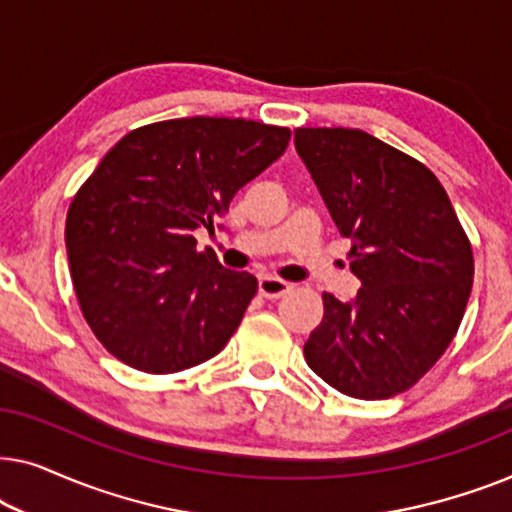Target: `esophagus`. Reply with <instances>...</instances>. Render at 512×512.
Wrapping results in <instances>:
<instances>
[{
    "mask_svg": "<svg viewBox=\"0 0 512 512\" xmlns=\"http://www.w3.org/2000/svg\"><path fill=\"white\" fill-rule=\"evenodd\" d=\"M291 289L293 286L289 282H284V279H277V277H263L261 282H258V291H261L263 298H282Z\"/></svg>",
    "mask_w": 512,
    "mask_h": 512,
    "instance_id": "esophagus-1",
    "label": "esophagus"
}]
</instances>
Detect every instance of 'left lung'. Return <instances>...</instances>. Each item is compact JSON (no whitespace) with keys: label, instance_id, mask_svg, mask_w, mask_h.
Here are the masks:
<instances>
[{"label":"left lung","instance_id":"left-lung-1","mask_svg":"<svg viewBox=\"0 0 512 512\" xmlns=\"http://www.w3.org/2000/svg\"><path fill=\"white\" fill-rule=\"evenodd\" d=\"M296 151L340 235L354 300L324 293L305 361L363 401L410 389L450 347L473 286L471 242L445 188L408 153L352 128H298Z\"/></svg>","mask_w":512,"mask_h":512}]
</instances>
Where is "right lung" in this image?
I'll return each instance as SVG.
<instances>
[{"label":"right lung","mask_w":512,"mask_h":512,"mask_svg":"<svg viewBox=\"0 0 512 512\" xmlns=\"http://www.w3.org/2000/svg\"><path fill=\"white\" fill-rule=\"evenodd\" d=\"M291 130L244 118H172L109 149L74 195L65 242L81 312L130 368L179 373L226 347L256 296L193 230L275 163Z\"/></svg>","instance_id":"right-lung-1"}]
</instances>
